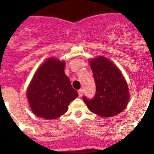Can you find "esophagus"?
Listing matches in <instances>:
<instances>
[{
  "label": "esophagus",
  "mask_w": 154,
  "mask_h": 154,
  "mask_svg": "<svg viewBox=\"0 0 154 154\" xmlns=\"http://www.w3.org/2000/svg\"><path fill=\"white\" fill-rule=\"evenodd\" d=\"M78 94H79V97H82V95H83V90L79 89L78 90Z\"/></svg>",
  "instance_id": "obj_1"
}]
</instances>
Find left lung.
Returning <instances> with one entry per match:
<instances>
[{"label":"left lung","mask_w":154,"mask_h":154,"mask_svg":"<svg viewBox=\"0 0 154 154\" xmlns=\"http://www.w3.org/2000/svg\"><path fill=\"white\" fill-rule=\"evenodd\" d=\"M96 93L92 98L83 96L89 110L100 117H112L123 111L128 103L129 90L120 70L103 57L90 60Z\"/></svg>","instance_id":"left-lung-1"}]
</instances>
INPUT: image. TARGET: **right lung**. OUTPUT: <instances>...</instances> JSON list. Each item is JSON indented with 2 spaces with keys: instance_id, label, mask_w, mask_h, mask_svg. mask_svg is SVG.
<instances>
[{
  "instance_id": "right-lung-1",
  "label": "right lung",
  "mask_w": 154,
  "mask_h": 154,
  "mask_svg": "<svg viewBox=\"0 0 154 154\" xmlns=\"http://www.w3.org/2000/svg\"><path fill=\"white\" fill-rule=\"evenodd\" d=\"M64 68V62L51 58L35 72L27 94L31 109L38 117L57 119L78 96L65 74Z\"/></svg>"
}]
</instances>
